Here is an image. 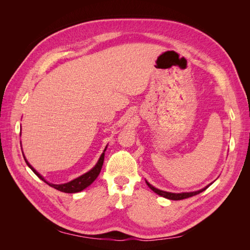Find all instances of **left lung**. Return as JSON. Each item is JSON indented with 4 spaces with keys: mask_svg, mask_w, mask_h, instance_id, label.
I'll list each match as a JSON object with an SVG mask.
<instances>
[{
    "mask_svg": "<svg viewBox=\"0 0 250 250\" xmlns=\"http://www.w3.org/2000/svg\"><path fill=\"white\" fill-rule=\"evenodd\" d=\"M146 184L151 188V190H152L154 193H156L157 195L162 196V197H165V198L170 199V200H181V199H186V198H188V197H192V196H195V195H197V194L203 192L204 190H207V188L213 183L208 185L207 187H204L203 188H201V190L194 191V192H185V193H171V192L162 191V190H160V188H156L152 185H150L147 180H146Z\"/></svg>",
    "mask_w": 250,
    "mask_h": 250,
    "instance_id": "1",
    "label": "left lung"
}]
</instances>
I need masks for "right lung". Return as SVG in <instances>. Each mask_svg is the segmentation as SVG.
Here are the masks:
<instances>
[{"mask_svg":"<svg viewBox=\"0 0 250 250\" xmlns=\"http://www.w3.org/2000/svg\"><path fill=\"white\" fill-rule=\"evenodd\" d=\"M106 148H107V146L105 147V149L103 150V153L99 157V160H98L97 164L88 172L82 174V175H80L79 177L69 181V183L62 184V185H54V184L48 183V181L44 179L41 175V174L32 167L31 165L29 164V162L26 160L25 156H24V158H25V161H26V163L28 165V167L31 169L42 181H44V183L48 184L50 187L54 188H56V190H58L60 192H63V193H78V192H81L82 190H84V188H87L88 186L92 185L94 181H95V179L98 177V175H99V174H100V171H101L102 166H103V162H104V154H105V151H106ZM22 155H24V154H22Z\"/></svg>","mask_w":250,"mask_h":250,"instance_id":"add662e5","label":"right lung"}]
</instances>
